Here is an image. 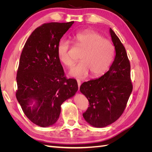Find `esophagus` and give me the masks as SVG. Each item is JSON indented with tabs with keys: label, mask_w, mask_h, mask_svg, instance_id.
Returning <instances> with one entry per match:
<instances>
[{
	"label": "esophagus",
	"mask_w": 152,
	"mask_h": 152,
	"mask_svg": "<svg viewBox=\"0 0 152 152\" xmlns=\"http://www.w3.org/2000/svg\"><path fill=\"white\" fill-rule=\"evenodd\" d=\"M77 84H78V87H79V89H80V86H81V81L80 80H79V79H77Z\"/></svg>",
	"instance_id": "1"
}]
</instances>
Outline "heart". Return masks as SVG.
<instances>
[{
    "label": "heart",
    "mask_w": 152,
    "mask_h": 152,
    "mask_svg": "<svg viewBox=\"0 0 152 152\" xmlns=\"http://www.w3.org/2000/svg\"><path fill=\"white\" fill-rule=\"evenodd\" d=\"M75 43L83 49L80 59L81 61L70 69V76L82 79L91 72L92 75L98 76L107 71L112 62L114 46L108 39H104L99 33L86 30L77 33L73 37ZM70 42L62 39L58 42L57 55L59 60L64 65L71 66L73 63L69 55Z\"/></svg>",
    "instance_id": "obj_1"
}]
</instances>
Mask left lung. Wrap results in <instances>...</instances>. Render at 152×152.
Wrapping results in <instances>:
<instances>
[{
  "instance_id": "obj_1",
  "label": "left lung",
  "mask_w": 152,
  "mask_h": 152,
  "mask_svg": "<svg viewBox=\"0 0 152 152\" xmlns=\"http://www.w3.org/2000/svg\"><path fill=\"white\" fill-rule=\"evenodd\" d=\"M110 33L116 53L112 65L103 76L85 82L80 87L89 103L83 117L95 127H104L115 122L123 113L132 91L126 49L112 28Z\"/></svg>"
}]
</instances>
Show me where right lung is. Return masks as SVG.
I'll return each instance as SVG.
<instances>
[{
  "label": "right lung",
  "instance_id": "1",
  "mask_svg": "<svg viewBox=\"0 0 152 152\" xmlns=\"http://www.w3.org/2000/svg\"><path fill=\"white\" fill-rule=\"evenodd\" d=\"M73 23L43 24L32 32L22 50L17 72L16 98L25 115L40 127L56 123L61 105L78 90L77 80L64 76L57 55L58 42Z\"/></svg>",
  "mask_w": 152,
  "mask_h": 152
}]
</instances>
